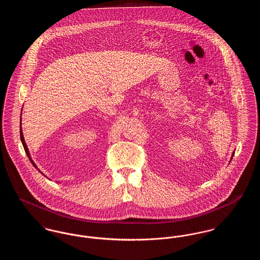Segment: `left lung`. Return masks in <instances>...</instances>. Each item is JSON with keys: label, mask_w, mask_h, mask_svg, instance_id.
Masks as SVG:
<instances>
[{"label": "left lung", "mask_w": 260, "mask_h": 260, "mask_svg": "<svg viewBox=\"0 0 260 260\" xmlns=\"http://www.w3.org/2000/svg\"><path fill=\"white\" fill-rule=\"evenodd\" d=\"M233 155H234V153H233ZM233 155H232V157H233Z\"/></svg>", "instance_id": "1"}]
</instances>
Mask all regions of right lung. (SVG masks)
I'll return each mask as SVG.
<instances>
[{
  "label": "right lung",
  "mask_w": 260,
  "mask_h": 260,
  "mask_svg": "<svg viewBox=\"0 0 260 260\" xmlns=\"http://www.w3.org/2000/svg\"><path fill=\"white\" fill-rule=\"evenodd\" d=\"M20 139H21V142H22V145H23V147H24L25 150V153H26V155L28 156V158H29V160H30V161L32 162V165L37 169V166H36V164L33 161V160H32V158H31V156H30V153H29V150H28V147H27V145H26V143H25V140H24V136H23V133H22V129H21V122H20ZM40 173H42L41 171H39ZM43 175H44V173H43ZM46 176V175H45Z\"/></svg>",
  "instance_id": "right-lung-1"
}]
</instances>
